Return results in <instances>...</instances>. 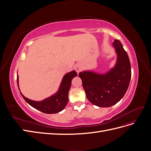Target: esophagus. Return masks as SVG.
Returning <instances> with one entry per match:
<instances>
[{
    "instance_id": "obj_1",
    "label": "esophagus",
    "mask_w": 151,
    "mask_h": 151,
    "mask_svg": "<svg viewBox=\"0 0 151 151\" xmlns=\"http://www.w3.org/2000/svg\"><path fill=\"white\" fill-rule=\"evenodd\" d=\"M75 68H76V72H77V73H79V72H81V70H82V67H81V65L80 64H77V65L76 66Z\"/></svg>"
}]
</instances>
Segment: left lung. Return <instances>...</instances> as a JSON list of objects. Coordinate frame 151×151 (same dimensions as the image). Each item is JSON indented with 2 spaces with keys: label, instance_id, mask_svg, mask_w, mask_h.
<instances>
[{
  "label": "left lung",
  "instance_id": "8db88e82",
  "mask_svg": "<svg viewBox=\"0 0 151 151\" xmlns=\"http://www.w3.org/2000/svg\"><path fill=\"white\" fill-rule=\"evenodd\" d=\"M117 53L113 68L103 74L93 71L79 72L89 101L99 107H110L124 96L131 79V65L128 54L119 40L113 43Z\"/></svg>",
  "mask_w": 151,
  "mask_h": 151
}]
</instances>
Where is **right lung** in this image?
<instances>
[{
    "mask_svg": "<svg viewBox=\"0 0 151 151\" xmlns=\"http://www.w3.org/2000/svg\"><path fill=\"white\" fill-rule=\"evenodd\" d=\"M77 76V72L72 70L63 76L58 91L55 94L41 101H35L29 99L20 92L22 98L29 105L38 110L47 114L57 113L65 108L68 101V91L71 86V82ZM17 83L19 87V80L17 76Z\"/></svg>",
    "mask_w": 151,
    "mask_h": 151,
    "instance_id": "right-lung-1",
    "label": "right lung"
}]
</instances>
